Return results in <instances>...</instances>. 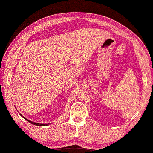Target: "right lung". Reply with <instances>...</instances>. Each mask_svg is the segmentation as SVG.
Instances as JSON below:
<instances>
[{
	"label": "right lung",
	"instance_id": "add662e5",
	"mask_svg": "<svg viewBox=\"0 0 153 153\" xmlns=\"http://www.w3.org/2000/svg\"><path fill=\"white\" fill-rule=\"evenodd\" d=\"M20 115L22 116V117H23V118H24L25 120H27L28 122H30V123H32V124H33V125H36V126H48V125H49V124L50 123H36V122H33V121H30V120H28L27 119H26V118H25L24 116H23L22 115H21L20 114Z\"/></svg>",
	"mask_w": 153,
	"mask_h": 153
}]
</instances>
